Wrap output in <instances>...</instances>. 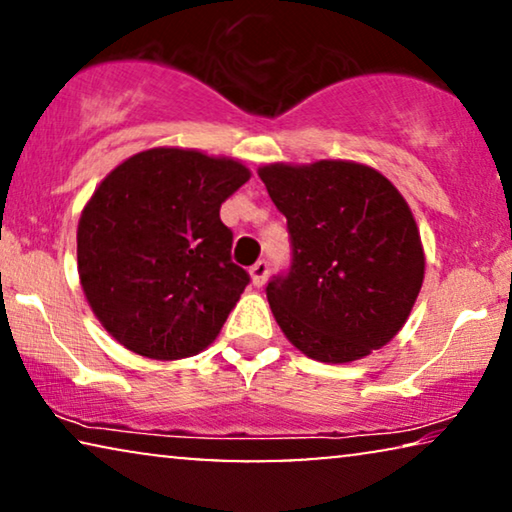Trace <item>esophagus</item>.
Returning a JSON list of instances; mask_svg holds the SVG:
<instances>
[{"mask_svg": "<svg viewBox=\"0 0 512 512\" xmlns=\"http://www.w3.org/2000/svg\"><path fill=\"white\" fill-rule=\"evenodd\" d=\"M249 275H251V284H254V286H263L265 279H268V275H270V263H268V261H258V263H254V265H251Z\"/></svg>", "mask_w": 512, "mask_h": 512, "instance_id": "1", "label": "esophagus"}]
</instances>
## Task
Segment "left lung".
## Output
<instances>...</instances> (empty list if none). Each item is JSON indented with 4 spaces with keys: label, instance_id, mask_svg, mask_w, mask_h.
Listing matches in <instances>:
<instances>
[{
    "label": "left lung",
    "instance_id": "1",
    "mask_svg": "<svg viewBox=\"0 0 512 512\" xmlns=\"http://www.w3.org/2000/svg\"><path fill=\"white\" fill-rule=\"evenodd\" d=\"M258 177L289 228V270L265 286L286 338L324 363L387 345L424 282L422 240L403 195L349 160L275 163Z\"/></svg>",
    "mask_w": 512,
    "mask_h": 512
}]
</instances>
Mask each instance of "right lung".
<instances>
[{"label": "right lung", "instance_id": "1", "mask_svg": "<svg viewBox=\"0 0 512 512\" xmlns=\"http://www.w3.org/2000/svg\"><path fill=\"white\" fill-rule=\"evenodd\" d=\"M233 158L149 149L111 170L83 207L76 258L100 324L149 359L212 345L249 284L219 209L249 181Z\"/></svg>", "mask_w": 512, "mask_h": 512}]
</instances>
